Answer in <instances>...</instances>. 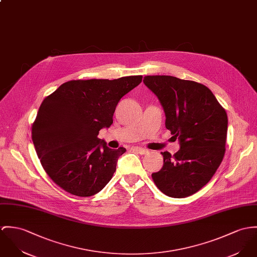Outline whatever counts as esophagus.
Wrapping results in <instances>:
<instances>
[{
    "label": "esophagus",
    "mask_w": 257,
    "mask_h": 257,
    "mask_svg": "<svg viewBox=\"0 0 257 257\" xmlns=\"http://www.w3.org/2000/svg\"><path fill=\"white\" fill-rule=\"evenodd\" d=\"M135 148V150H137L140 154H142V155H144V154H147L148 153V151L146 150V149H144V148H142V147H139V146H136V147H134Z\"/></svg>",
    "instance_id": "obj_1"
}]
</instances>
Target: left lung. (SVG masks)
<instances>
[{
  "mask_svg": "<svg viewBox=\"0 0 257 257\" xmlns=\"http://www.w3.org/2000/svg\"><path fill=\"white\" fill-rule=\"evenodd\" d=\"M144 84L163 107L166 128L180 150L163 155L162 169L152 174L157 187L170 197H187L209 181L225 154L228 117L205 85L171 75H147Z\"/></svg>",
  "mask_w": 257,
  "mask_h": 257,
  "instance_id": "1",
  "label": "left lung"
}]
</instances>
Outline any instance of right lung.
<instances>
[{
    "mask_svg": "<svg viewBox=\"0 0 257 257\" xmlns=\"http://www.w3.org/2000/svg\"><path fill=\"white\" fill-rule=\"evenodd\" d=\"M141 80V75L70 80L43 100L32 124V140L55 184L86 197L110 182L125 148H109L98 139L99 131L110 127L118 101Z\"/></svg>",
    "mask_w": 257,
    "mask_h": 257,
    "instance_id": "1",
    "label": "right lung"
}]
</instances>
